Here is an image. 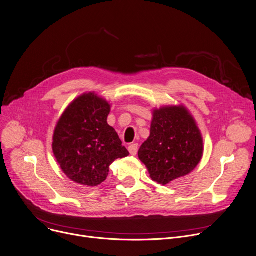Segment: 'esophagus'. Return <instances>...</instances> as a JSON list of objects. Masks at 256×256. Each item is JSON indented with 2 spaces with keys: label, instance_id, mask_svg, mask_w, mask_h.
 Here are the masks:
<instances>
[{
  "label": "esophagus",
  "instance_id": "34e87169",
  "mask_svg": "<svg viewBox=\"0 0 256 256\" xmlns=\"http://www.w3.org/2000/svg\"><path fill=\"white\" fill-rule=\"evenodd\" d=\"M128 150L132 156H135L137 154V150H138V144H132L128 146Z\"/></svg>",
  "mask_w": 256,
  "mask_h": 256
}]
</instances>
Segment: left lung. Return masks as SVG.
I'll return each instance as SVG.
<instances>
[{"label":"left lung","mask_w":256,"mask_h":256,"mask_svg":"<svg viewBox=\"0 0 256 256\" xmlns=\"http://www.w3.org/2000/svg\"><path fill=\"white\" fill-rule=\"evenodd\" d=\"M202 156L201 133L184 106L154 110L150 135L138 150L154 182L165 186L188 174Z\"/></svg>","instance_id":"obj_1"}]
</instances>
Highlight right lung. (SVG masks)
<instances>
[{
	"mask_svg": "<svg viewBox=\"0 0 256 256\" xmlns=\"http://www.w3.org/2000/svg\"><path fill=\"white\" fill-rule=\"evenodd\" d=\"M110 106L87 93L74 100L58 121L52 148L64 174L76 184L96 186L104 182L110 165L129 152L106 120Z\"/></svg>",
	"mask_w": 256,
	"mask_h": 256,
	"instance_id": "obj_1",
	"label": "right lung"
}]
</instances>
